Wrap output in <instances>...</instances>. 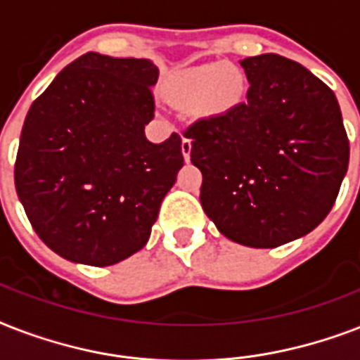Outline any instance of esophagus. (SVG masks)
Masks as SVG:
<instances>
[{"instance_id":"34e87169","label":"esophagus","mask_w":360,"mask_h":360,"mask_svg":"<svg viewBox=\"0 0 360 360\" xmlns=\"http://www.w3.org/2000/svg\"><path fill=\"white\" fill-rule=\"evenodd\" d=\"M181 151H183V157H185V160L188 162V160H191V151H192V141L188 140V138H183V141H181Z\"/></svg>"}]
</instances>
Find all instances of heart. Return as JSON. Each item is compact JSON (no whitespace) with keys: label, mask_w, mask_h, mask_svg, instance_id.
I'll return each mask as SVG.
<instances>
[{"label":"heart","mask_w":360,"mask_h":360,"mask_svg":"<svg viewBox=\"0 0 360 360\" xmlns=\"http://www.w3.org/2000/svg\"><path fill=\"white\" fill-rule=\"evenodd\" d=\"M248 80L239 67L207 63L172 76L166 86L168 97L177 104L191 106L200 115L217 117L236 110L245 101Z\"/></svg>","instance_id":"obj_1"}]
</instances>
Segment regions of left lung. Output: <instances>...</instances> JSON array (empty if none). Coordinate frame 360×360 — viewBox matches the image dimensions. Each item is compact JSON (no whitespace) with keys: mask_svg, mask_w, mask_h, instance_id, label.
Listing matches in <instances>:
<instances>
[{"mask_svg":"<svg viewBox=\"0 0 360 360\" xmlns=\"http://www.w3.org/2000/svg\"><path fill=\"white\" fill-rule=\"evenodd\" d=\"M246 101L185 130L203 175L200 202L222 236L274 248L307 236L335 205L349 162L335 93L297 61H240Z\"/></svg>","mask_w":360,"mask_h":360,"instance_id":"8db88e82","label":"left lung"}]
</instances>
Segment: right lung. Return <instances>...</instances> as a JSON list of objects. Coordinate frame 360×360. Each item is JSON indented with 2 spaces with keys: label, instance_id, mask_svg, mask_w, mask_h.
Wrapping results in <instances>:
<instances>
[{
  "label": "right lung",
  "instance_id": "obj_1",
  "mask_svg": "<svg viewBox=\"0 0 360 360\" xmlns=\"http://www.w3.org/2000/svg\"><path fill=\"white\" fill-rule=\"evenodd\" d=\"M151 59L87 52L31 104L14 185L33 230L65 259L114 265L146 246L183 168L181 136L146 138Z\"/></svg>",
  "mask_w": 360,
  "mask_h": 360
}]
</instances>
